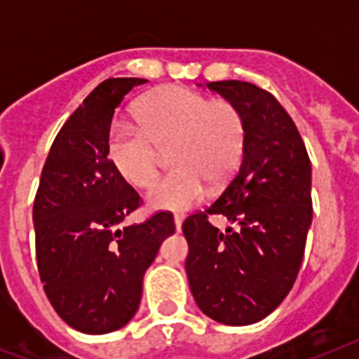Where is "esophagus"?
Segmentation results:
<instances>
[{
  "label": "esophagus",
  "instance_id": "obj_1",
  "mask_svg": "<svg viewBox=\"0 0 359 359\" xmlns=\"http://www.w3.org/2000/svg\"><path fill=\"white\" fill-rule=\"evenodd\" d=\"M175 229H177V233H180V229H182V218L180 216H175Z\"/></svg>",
  "mask_w": 359,
  "mask_h": 359
}]
</instances>
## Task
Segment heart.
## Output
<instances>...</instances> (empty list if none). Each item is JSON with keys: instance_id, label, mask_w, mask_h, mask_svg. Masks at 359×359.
<instances>
[{"instance_id": "1", "label": "heart", "mask_w": 359, "mask_h": 359, "mask_svg": "<svg viewBox=\"0 0 359 359\" xmlns=\"http://www.w3.org/2000/svg\"><path fill=\"white\" fill-rule=\"evenodd\" d=\"M139 124L114 121L106 152L132 186L154 180L160 149L173 145L175 171L151 186L147 201L158 210L184 212L207 194V180L225 182L238 168L245 145L244 117L235 104L212 100L188 87L169 86L137 104Z\"/></svg>"}]
</instances>
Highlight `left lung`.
I'll use <instances>...</instances> for the list:
<instances>
[{
	"mask_svg": "<svg viewBox=\"0 0 359 359\" xmlns=\"http://www.w3.org/2000/svg\"><path fill=\"white\" fill-rule=\"evenodd\" d=\"M207 87L238 108L245 145L224 194L182 224L186 276L207 317L248 326L268 317L294 285L313 219L311 162L294 121L270 93L240 80ZM207 213H222L237 229L222 233Z\"/></svg>",
	"mask_w": 359,
	"mask_h": 359,
	"instance_id": "left-lung-1",
	"label": "left lung"
}]
</instances>
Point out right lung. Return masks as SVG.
<instances>
[{"instance_id":"add662e5","label":"right lung","mask_w":359,"mask_h":359,"mask_svg":"<svg viewBox=\"0 0 359 359\" xmlns=\"http://www.w3.org/2000/svg\"><path fill=\"white\" fill-rule=\"evenodd\" d=\"M145 81L111 78L83 100L53 141L33 205L44 292L59 317L81 334H109L128 324L140 307L147 268L175 233L168 212L124 225L140 196L106 152L115 108Z\"/></svg>"}]
</instances>
